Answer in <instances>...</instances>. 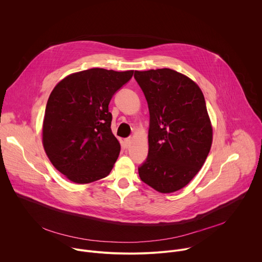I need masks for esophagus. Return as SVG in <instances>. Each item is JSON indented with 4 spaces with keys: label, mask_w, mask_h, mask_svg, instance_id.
<instances>
[{
    "label": "esophagus",
    "mask_w": 262,
    "mask_h": 262,
    "mask_svg": "<svg viewBox=\"0 0 262 262\" xmlns=\"http://www.w3.org/2000/svg\"><path fill=\"white\" fill-rule=\"evenodd\" d=\"M132 144V139L130 138H127V139H124V147L125 148H128Z\"/></svg>",
    "instance_id": "1"
}]
</instances>
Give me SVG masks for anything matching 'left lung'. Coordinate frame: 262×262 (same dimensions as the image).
I'll list each match as a JSON object with an SVG mask.
<instances>
[{
  "instance_id": "obj_1",
  "label": "left lung",
  "mask_w": 262,
  "mask_h": 262,
  "mask_svg": "<svg viewBox=\"0 0 262 262\" xmlns=\"http://www.w3.org/2000/svg\"><path fill=\"white\" fill-rule=\"evenodd\" d=\"M135 79L150 114L148 158L139 176L160 193L176 192L200 171L212 144L204 95L193 80L170 68L136 70Z\"/></svg>"
}]
</instances>
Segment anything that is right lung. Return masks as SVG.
<instances>
[{"instance_id":"add662e5","label":"right lung","mask_w":262,"mask_h":262,"mask_svg":"<svg viewBox=\"0 0 262 262\" xmlns=\"http://www.w3.org/2000/svg\"><path fill=\"white\" fill-rule=\"evenodd\" d=\"M133 74L134 70L91 68L69 74L53 89L42 144L53 166L70 181L90 183L113 169L120 143L111 129L108 103Z\"/></svg>"}]
</instances>
